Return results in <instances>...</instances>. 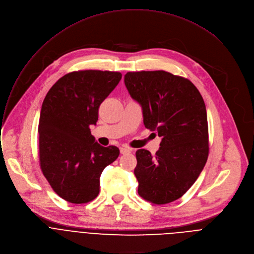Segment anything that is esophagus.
Here are the masks:
<instances>
[{
  "label": "esophagus",
  "mask_w": 254,
  "mask_h": 254,
  "mask_svg": "<svg viewBox=\"0 0 254 254\" xmlns=\"http://www.w3.org/2000/svg\"><path fill=\"white\" fill-rule=\"evenodd\" d=\"M121 154H128L131 152V149L129 147H120Z\"/></svg>",
  "instance_id": "obj_1"
}]
</instances>
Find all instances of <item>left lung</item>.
<instances>
[{"mask_svg":"<svg viewBox=\"0 0 254 254\" xmlns=\"http://www.w3.org/2000/svg\"><path fill=\"white\" fill-rule=\"evenodd\" d=\"M124 82L142 108L144 126L161 138L155 155L136 151L138 193L157 205L174 202L193 185L207 162L204 100L191 81L163 70L127 72Z\"/></svg>","mask_w":254,"mask_h":254,"instance_id":"1","label":"left lung"}]
</instances>
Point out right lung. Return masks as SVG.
I'll return each mask as SVG.
<instances>
[{"instance_id": "add662e5", "label": "right lung", "mask_w": 254, "mask_h": 254, "mask_svg": "<svg viewBox=\"0 0 254 254\" xmlns=\"http://www.w3.org/2000/svg\"><path fill=\"white\" fill-rule=\"evenodd\" d=\"M121 77L117 71H73L44 98L38 125L40 166L53 190L69 203L93 201L104 168L120 154L116 146L100 145L90 126L97 124L100 105Z\"/></svg>"}]
</instances>
